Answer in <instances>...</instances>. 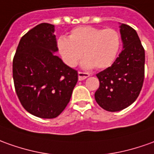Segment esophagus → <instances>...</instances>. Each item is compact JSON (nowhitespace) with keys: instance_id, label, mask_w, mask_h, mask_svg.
<instances>
[{"instance_id":"34e87169","label":"esophagus","mask_w":154,"mask_h":154,"mask_svg":"<svg viewBox=\"0 0 154 154\" xmlns=\"http://www.w3.org/2000/svg\"><path fill=\"white\" fill-rule=\"evenodd\" d=\"M90 76V74L88 73H84V72H78V77H79V80H84L86 78Z\"/></svg>"}]
</instances>
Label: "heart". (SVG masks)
<instances>
[{
    "label": "heart",
    "instance_id": "1",
    "mask_svg": "<svg viewBox=\"0 0 154 154\" xmlns=\"http://www.w3.org/2000/svg\"><path fill=\"white\" fill-rule=\"evenodd\" d=\"M121 46L118 32L113 28H98L91 26L76 27L69 38L60 37L57 48L63 61L68 66L75 67L82 56V66L102 69L115 61Z\"/></svg>",
    "mask_w": 154,
    "mask_h": 154
}]
</instances>
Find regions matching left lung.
Wrapping results in <instances>:
<instances>
[{
	"instance_id": "left-lung-1",
	"label": "left lung",
	"mask_w": 154,
	"mask_h": 154,
	"mask_svg": "<svg viewBox=\"0 0 154 154\" xmlns=\"http://www.w3.org/2000/svg\"><path fill=\"white\" fill-rule=\"evenodd\" d=\"M123 43L112 65L98 73L100 86L95 99L100 106L108 111H119L129 106L138 97L144 79L145 52L139 37L132 27L120 26Z\"/></svg>"
}]
</instances>
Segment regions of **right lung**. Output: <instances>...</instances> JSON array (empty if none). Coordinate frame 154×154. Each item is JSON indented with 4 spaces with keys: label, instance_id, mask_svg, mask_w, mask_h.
Wrapping results in <instances>:
<instances>
[{
    "label": "right lung",
    "instance_id": "add662e5",
    "mask_svg": "<svg viewBox=\"0 0 154 154\" xmlns=\"http://www.w3.org/2000/svg\"><path fill=\"white\" fill-rule=\"evenodd\" d=\"M54 26L41 23L22 37L12 62L15 90L22 106L40 118H55L65 109L78 80L77 71L54 54Z\"/></svg>",
    "mask_w": 154,
    "mask_h": 154
}]
</instances>
